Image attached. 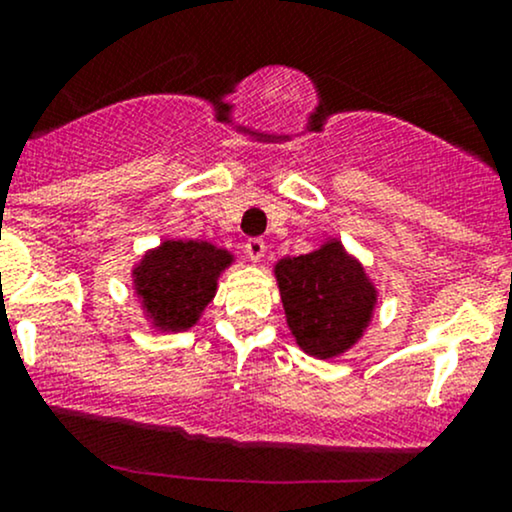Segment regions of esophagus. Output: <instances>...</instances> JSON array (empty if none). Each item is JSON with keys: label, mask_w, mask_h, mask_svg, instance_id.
I'll use <instances>...</instances> for the list:
<instances>
[{"label": "esophagus", "mask_w": 512, "mask_h": 512, "mask_svg": "<svg viewBox=\"0 0 512 512\" xmlns=\"http://www.w3.org/2000/svg\"><path fill=\"white\" fill-rule=\"evenodd\" d=\"M264 250H267V243H264L262 238H250L248 243H245V252H248L252 262H260L264 257Z\"/></svg>", "instance_id": "34e87169"}]
</instances>
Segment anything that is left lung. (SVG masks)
I'll list each match as a JSON object with an SVG mask.
<instances>
[{"label":"left lung","instance_id":"left-lung-1","mask_svg":"<svg viewBox=\"0 0 512 512\" xmlns=\"http://www.w3.org/2000/svg\"><path fill=\"white\" fill-rule=\"evenodd\" d=\"M293 337L305 354L332 358L361 337L375 305V289L342 243L310 255L286 257L274 267Z\"/></svg>","mask_w":512,"mask_h":512}]
</instances>
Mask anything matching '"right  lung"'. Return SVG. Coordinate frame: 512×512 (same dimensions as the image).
I'll list each match as a JSON object with an SVG mask.
<instances>
[{
    "instance_id": "right-lung-1",
    "label": "right lung",
    "mask_w": 512,
    "mask_h": 512,
    "mask_svg": "<svg viewBox=\"0 0 512 512\" xmlns=\"http://www.w3.org/2000/svg\"><path fill=\"white\" fill-rule=\"evenodd\" d=\"M233 257L197 240H166L134 269V286L146 315L163 332H180L199 320L216 293V279Z\"/></svg>"
}]
</instances>
